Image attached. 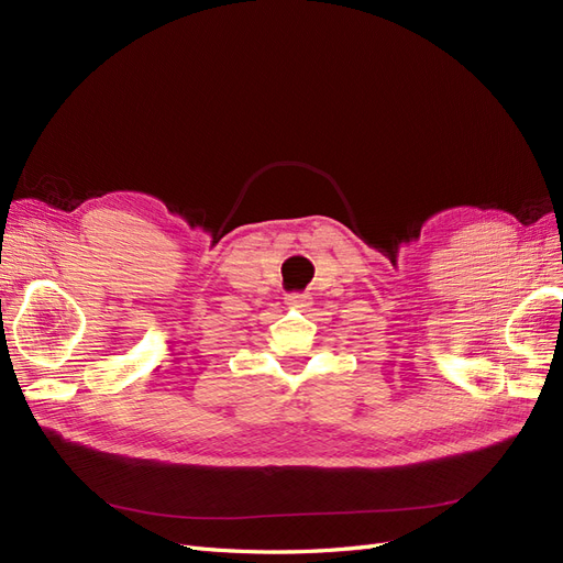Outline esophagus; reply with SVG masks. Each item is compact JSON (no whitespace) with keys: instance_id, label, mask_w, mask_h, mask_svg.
<instances>
[{"instance_id":"esophagus-1","label":"esophagus","mask_w":563,"mask_h":563,"mask_svg":"<svg viewBox=\"0 0 563 563\" xmlns=\"http://www.w3.org/2000/svg\"><path fill=\"white\" fill-rule=\"evenodd\" d=\"M286 305H288V308L305 310V308H310V305H312V298L308 294H288Z\"/></svg>"}]
</instances>
